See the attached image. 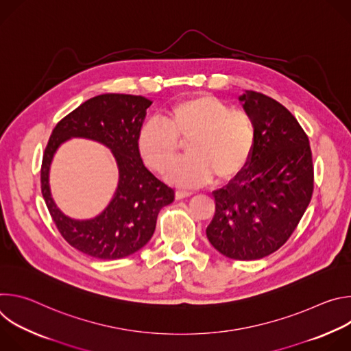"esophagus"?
Returning a JSON list of instances; mask_svg holds the SVG:
<instances>
[{
    "label": "esophagus",
    "mask_w": 351,
    "mask_h": 351,
    "mask_svg": "<svg viewBox=\"0 0 351 351\" xmlns=\"http://www.w3.org/2000/svg\"><path fill=\"white\" fill-rule=\"evenodd\" d=\"M193 194H194L193 191H187V190H176L175 197H176V199H183V198L190 197V195H193Z\"/></svg>",
    "instance_id": "esophagus-1"
}]
</instances>
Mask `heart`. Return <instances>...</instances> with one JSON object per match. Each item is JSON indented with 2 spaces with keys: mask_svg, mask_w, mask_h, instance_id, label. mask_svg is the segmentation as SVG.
I'll return each instance as SVG.
<instances>
[{
  "mask_svg": "<svg viewBox=\"0 0 351 351\" xmlns=\"http://www.w3.org/2000/svg\"><path fill=\"white\" fill-rule=\"evenodd\" d=\"M162 121L145 122L137 134L144 162L165 173L187 143L189 158L175 165L168 179L179 186L207 183L214 175L226 182L240 173L253 154L254 122L247 112L232 110L213 95H195L169 106Z\"/></svg>",
  "mask_w": 351,
  "mask_h": 351,
  "instance_id": "1",
  "label": "heart"
}]
</instances>
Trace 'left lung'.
Here are the masks:
<instances>
[{"label": "left lung", "instance_id": "obj_1", "mask_svg": "<svg viewBox=\"0 0 351 351\" xmlns=\"http://www.w3.org/2000/svg\"><path fill=\"white\" fill-rule=\"evenodd\" d=\"M239 101L254 122L253 154L213 191L215 215L206 233L225 257L252 261L275 253L291 236L311 202L314 168L307 134L282 104L252 90Z\"/></svg>", "mask_w": 351, "mask_h": 351}]
</instances>
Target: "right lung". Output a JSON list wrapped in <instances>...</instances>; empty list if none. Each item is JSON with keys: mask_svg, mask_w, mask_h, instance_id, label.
<instances>
[{"mask_svg": "<svg viewBox=\"0 0 351 351\" xmlns=\"http://www.w3.org/2000/svg\"><path fill=\"white\" fill-rule=\"evenodd\" d=\"M153 101L130 94L95 95L58 122L41 165V193L62 237L79 252L98 260L134 254L153 237L158 213L175 191L149 172L138 153L137 134ZM71 138H87L112 149L119 184L109 206L90 220H75L57 207L49 187V169L58 148Z\"/></svg>", "mask_w": 351, "mask_h": 351, "instance_id": "add662e5", "label": "right lung"}]
</instances>
